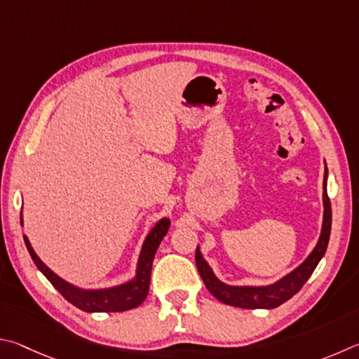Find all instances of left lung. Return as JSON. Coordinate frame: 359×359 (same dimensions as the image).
<instances>
[{"label": "left lung", "instance_id": "obj_1", "mask_svg": "<svg viewBox=\"0 0 359 359\" xmlns=\"http://www.w3.org/2000/svg\"><path fill=\"white\" fill-rule=\"evenodd\" d=\"M326 176H328V170H325V181H323V205H325V215H323V227L322 235L317 243L316 249L312 254L307 257L303 265H299L293 273L285 276L284 279L276 282L273 285L268 287H230L222 284L215 274H212L208 263L203 260L202 254L197 248L196 250V265L200 276L205 282L206 288H208L212 297L217 298L221 303L243 307V309H274V307L280 306L282 303L290 299L293 294H297L306 280L311 278L313 269L317 268L318 262L326 252L331 233V202L328 194H326Z\"/></svg>", "mask_w": 359, "mask_h": 359}]
</instances>
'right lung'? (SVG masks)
Here are the masks:
<instances>
[{
  "label": "right lung",
  "instance_id": "obj_1",
  "mask_svg": "<svg viewBox=\"0 0 359 359\" xmlns=\"http://www.w3.org/2000/svg\"><path fill=\"white\" fill-rule=\"evenodd\" d=\"M168 227V219H162V221L156 224V227L151 230V233L148 235L147 240H144L140 259H138L137 278L128 282V284L107 288V290H81V288L67 284L66 280L58 278L52 269L43 265L39 257L36 255L33 248H31L28 238L23 236V240L25 244H27L31 259L36 263V266L41 269L42 274L52 282V285L69 301V303L85 312H123L140 306L144 298H147L149 290L151 266H153L156 250L159 248L162 238L167 235Z\"/></svg>",
  "mask_w": 359,
  "mask_h": 359
}]
</instances>
